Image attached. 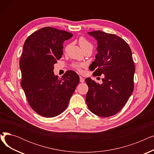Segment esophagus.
<instances>
[{
  "mask_svg": "<svg viewBox=\"0 0 154 154\" xmlns=\"http://www.w3.org/2000/svg\"><path fill=\"white\" fill-rule=\"evenodd\" d=\"M80 82H81V83L84 82V79L82 77H81V76H80Z\"/></svg>",
  "mask_w": 154,
  "mask_h": 154,
  "instance_id": "esophagus-1",
  "label": "esophagus"
}]
</instances>
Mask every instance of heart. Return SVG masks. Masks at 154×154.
<instances>
[{
    "label": "heart",
    "instance_id": "heart-1",
    "mask_svg": "<svg viewBox=\"0 0 154 154\" xmlns=\"http://www.w3.org/2000/svg\"><path fill=\"white\" fill-rule=\"evenodd\" d=\"M78 42H79V44L80 48H82L83 51L84 50L87 49V48H92V44L89 41H88V40L84 37H80L78 39ZM69 46H70V45H67L66 47V48H65V50L67 51L68 50V48H69ZM72 66L73 68H74L79 72H82V69L85 67L84 63H73Z\"/></svg>",
    "mask_w": 154,
    "mask_h": 154
}]
</instances>
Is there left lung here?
I'll return each mask as SVG.
<instances>
[{"mask_svg": "<svg viewBox=\"0 0 154 154\" xmlns=\"http://www.w3.org/2000/svg\"><path fill=\"white\" fill-rule=\"evenodd\" d=\"M97 40V54L90 66L95 76L104 74L102 84L91 78L86 102L89 110L102 117L114 116L121 110L134 88L135 66L130 47L124 39L100 30L88 32ZM90 69V67H89Z\"/></svg>", "mask_w": 154, "mask_h": 154, "instance_id": "1", "label": "left lung"}]
</instances>
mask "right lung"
Returning a JSON list of instances; mask_svg holds the SVG:
<instances>
[{
	"mask_svg": "<svg viewBox=\"0 0 154 154\" xmlns=\"http://www.w3.org/2000/svg\"><path fill=\"white\" fill-rule=\"evenodd\" d=\"M72 36L70 32L45 27L32 33L24 43L20 85L30 107L43 117L62 114L79 82L74 71L66 72L60 79L54 74V65L63 54V42Z\"/></svg>",
	"mask_w": 154,
	"mask_h": 154,
	"instance_id": "obj_1",
	"label": "right lung"
}]
</instances>
